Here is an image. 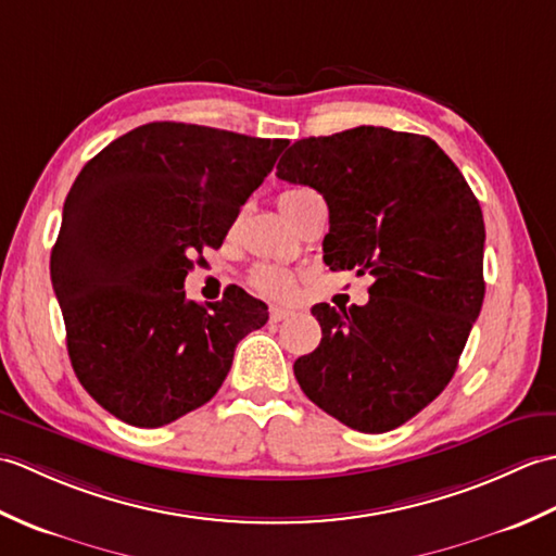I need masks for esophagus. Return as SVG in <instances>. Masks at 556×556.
Returning <instances> with one entry per match:
<instances>
[{
	"instance_id": "34e87169",
	"label": "esophagus",
	"mask_w": 556,
	"mask_h": 556,
	"mask_svg": "<svg viewBox=\"0 0 556 556\" xmlns=\"http://www.w3.org/2000/svg\"><path fill=\"white\" fill-rule=\"evenodd\" d=\"M291 315H296V311L281 308V305H271V308H269V320L271 323H281V320H287V317H291Z\"/></svg>"
}]
</instances>
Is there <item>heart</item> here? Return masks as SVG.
Listing matches in <instances>:
<instances>
[{
  "label": "heart",
  "mask_w": 556,
  "mask_h": 556,
  "mask_svg": "<svg viewBox=\"0 0 556 556\" xmlns=\"http://www.w3.org/2000/svg\"><path fill=\"white\" fill-rule=\"evenodd\" d=\"M311 195H315L311 188H289L279 195V210L281 215H285L289 222L296 219L301 205L308 200ZM248 285H251L253 291H257L260 296H267V299H287L291 296L293 285H296V279L289 269L285 267H275V265H260L251 271V277H248Z\"/></svg>",
  "instance_id": "heart-1"
}]
</instances>
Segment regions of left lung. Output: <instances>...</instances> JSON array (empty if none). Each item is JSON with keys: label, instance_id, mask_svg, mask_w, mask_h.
<instances>
[{"label": "left lung", "instance_id": "obj_1", "mask_svg": "<svg viewBox=\"0 0 556 556\" xmlns=\"http://www.w3.org/2000/svg\"><path fill=\"white\" fill-rule=\"evenodd\" d=\"M277 176L325 198V263L375 279L365 305H315L323 341L293 375L349 428L394 430L442 394L480 315L478 198L434 140L382 126L296 140Z\"/></svg>", "mask_w": 556, "mask_h": 556}]
</instances>
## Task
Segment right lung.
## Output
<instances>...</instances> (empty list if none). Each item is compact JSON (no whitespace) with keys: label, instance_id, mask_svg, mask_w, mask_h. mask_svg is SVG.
I'll use <instances>...</instances> for the list:
<instances>
[{"label":"right lung","instance_id":"add662e5","mask_svg":"<svg viewBox=\"0 0 556 556\" xmlns=\"http://www.w3.org/2000/svg\"><path fill=\"white\" fill-rule=\"evenodd\" d=\"M289 146L222 128L152 122L98 152L66 195L50 257L78 382L136 428L207 404L236 344L267 323L243 289L186 299L193 257L219 248Z\"/></svg>","mask_w":556,"mask_h":556}]
</instances>
